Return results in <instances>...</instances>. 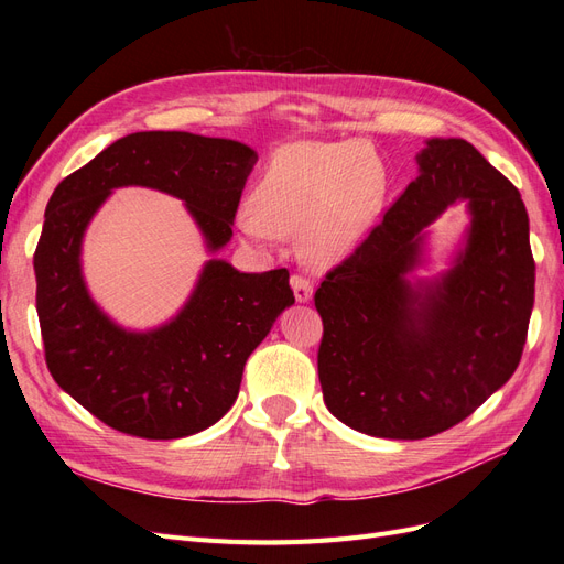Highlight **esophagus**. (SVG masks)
<instances>
[{
	"label": "esophagus",
	"instance_id": "1",
	"mask_svg": "<svg viewBox=\"0 0 564 564\" xmlns=\"http://www.w3.org/2000/svg\"><path fill=\"white\" fill-rule=\"evenodd\" d=\"M292 286H294V296H296L299 303H305V301L313 299V282H311V278L294 275L292 278Z\"/></svg>",
	"mask_w": 564,
	"mask_h": 564
}]
</instances>
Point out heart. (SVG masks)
<instances>
[{"label":"heart","instance_id":"obj_1","mask_svg":"<svg viewBox=\"0 0 564 564\" xmlns=\"http://www.w3.org/2000/svg\"><path fill=\"white\" fill-rule=\"evenodd\" d=\"M386 195V169L362 141H303L280 148L256 183L253 209L240 230L256 245L280 232H301L317 263L348 253L377 218Z\"/></svg>","mask_w":564,"mask_h":564}]
</instances>
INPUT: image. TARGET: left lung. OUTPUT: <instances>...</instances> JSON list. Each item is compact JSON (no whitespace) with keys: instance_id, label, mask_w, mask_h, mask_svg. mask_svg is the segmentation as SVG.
<instances>
[{"instance_id":"left-lung-1","label":"left lung","mask_w":564,"mask_h":564,"mask_svg":"<svg viewBox=\"0 0 564 564\" xmlns=\"http://www.w3.org/2000/svg\"><path fill=\"white\" fill-rule=\"evenodd\" d=\"M416 181L315 292L317 371L329 412L373 437L421 440L470 416L520 365L534 256L518 187L464 139H431ZM456 198L467 249L435 283L405 280L422 228Z\"/></svg>"}]
</instances>
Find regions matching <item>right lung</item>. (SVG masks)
<instances>
[{
    "instance_id": "right-lung-1",
    "label": "right lung",
    "mask_w": 564,
    "mask_h": 564,
    "mask_svg": "<svg viewBox=\"0 0 564 564\" xmlns=\"http://www.w3.org/2000/svg\"><path fill=\"white\" fill-rule=\"evenodd\" d=\"M256 152L187 131H139L63 178L35 249L37 315L54 381L110 429L176 440L209 429L237 400L247 357L294 303L289 270L240 272L212 259L183 311L127 332L82 278V237L115 187L145 185L185 202L212 251L226 247Z\"/></svg>"
}]
</instances>
